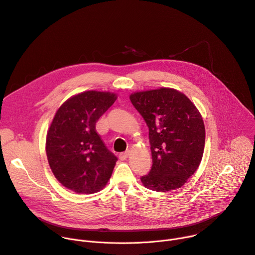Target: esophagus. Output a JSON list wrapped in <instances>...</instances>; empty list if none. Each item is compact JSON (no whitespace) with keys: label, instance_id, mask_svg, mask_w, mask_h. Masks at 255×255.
Segmentation results:
<instances>
[{"label":"esophagus","instance_id":"esophagus-1","mask_svg":"<svg viewBox=\"0 0 255 255\" xmlns=\"http://www.w3.org/2000/svg\"><path fill=\"white\" fill-rule=\"evenodd\" d=\"M129 154H130V151H125V152H122V153H120V154H119V158H120L121 160H125L126 158H128Z\"/></svg>","mask_w":255,"mask_h":255}]
</instances>
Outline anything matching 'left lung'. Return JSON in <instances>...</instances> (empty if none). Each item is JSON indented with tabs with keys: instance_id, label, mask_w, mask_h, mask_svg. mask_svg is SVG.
<instances>
[{
	"instance_id": "1",
	"label": "left lung",
	"mask_w": 255,
	"mask_h": 255,
	"mask_svg": "<svg viewBox=\"0 0 255 255\" xmlns=\"http://www.w3.org/2000/svg\"><path fill=\"white\" fill-rule=\"evenodd\" d=\"M130 101L148 127L152 166L140 178L142 184L157 192L182 187L199 167L204 150L200 113L186 96L173 88L134 92Z\"/></svg>"
}]
</instances>
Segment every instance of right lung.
Instances as JSON below:
<instances>
[{
  "label": "right lung",
  "instance_id": "add662e5",
  "mask_svg": "<svg viewBox=\"0 0 255 255\" xmlns=\"http://www.w3.org/2000/svg\"><path fill=\"white\" fill-rule=\"evenodd\" d=\"M116 100L112 92L89 90L67 100L57 111L45 151L53 174L66 188L96 193L111 178L118 158L107 148L96 124Z\"/></svg>",
  "mask_w": 255,
  "mask_h": 255
}]
</instances>
